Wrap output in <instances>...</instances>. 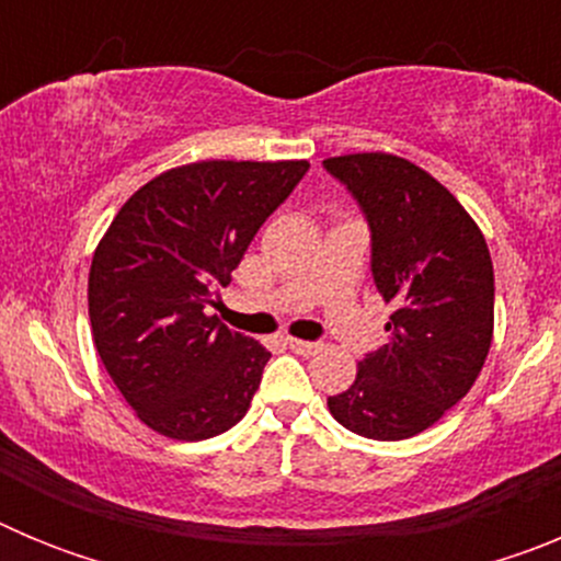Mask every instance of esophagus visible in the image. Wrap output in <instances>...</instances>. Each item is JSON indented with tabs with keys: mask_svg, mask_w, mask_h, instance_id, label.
<instances>
[{
	"mask_svg": "<svg viewBox=\"0 0 561 561\" xmlns=\"http://www.w3.org/2000/svg\"><path fill=\"white\" fill-rule=\"evenodd\" d=\"M286 345H289V348L295 351V354H304V356L314 354V351L320 348V345H317V342H309V340H297V336H286Z\"/></svg>",
	"mask_w": 561,
	"mask_h": 561,
	"instance_id": "obj_1",
	"label": "esophagus"
}]
</instances>
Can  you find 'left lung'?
Masks as SVG:
<instances>
[{
	"label": "left lung",
	"mask_w": 561,
	"mask_h": 561,
	"mask_svg": "<svg viewBox=\"0 0 561 561\" xmlns=\"http://www.w3.org/2000/svg\"><path fill=\"white\" fill-rule=\"evenodd\" d=\"M323 168L368 221L374 284L396 306L388 345L365 354L329 410L365 438H413L469 393L492 348V255L460 202L413 162L348 153Z\"/></svg>",
	"instance_id": "1"
}]
</instances>
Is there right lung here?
<instances>
[{"label": "right lung", "mask_w": 561, "mask_h": 561, "mask_svg": "<svg viewBox=\"0 0 561 561\" xmlns=\"http://www.w3.org/2000/svg\"><path fill=\"white\" fill-rule=\"evenodd\" d=\"M306 171V160L193 162L114 216L89 270V320L103 368L153 433L205 440L250 410L272 354L207 306Z\"/></svg>", "instance_id": "right-lung-1"}]
</instances>
